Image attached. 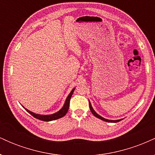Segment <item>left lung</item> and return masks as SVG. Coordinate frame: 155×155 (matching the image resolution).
I'll list each match as a JSON object with an SVG mask.
<instances>
[{"mask_svg":"<svg viewBox=\"0 0 155 155\" xmlns=\"http://www.w3.org/2000/svg\"><path fill=\"white\" fill-rule=\"evenodd\" d=\"M89 106H90V111H91L92 114H93L95 117H97V118L100 119V120H104V121H105V122H120V121H121V120H122H122H107V119H105V118H104V117H102L101 116H100V115L97 114L96 113V112L95 111V110L93 109V108L92 107V105H91V104H90V101H89Z\"/></svg>","mask_w":155,"mask_h":155,"instance_id":"left-lung-1","label":"left lung"}]
</instances>
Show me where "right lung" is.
Returning <instances> with one entry per match:
<instances>
[{
  "mask_svg": "<svg viewBox=\"0 0 155 155\" xmlns=\"http://www.w3.org/2000/svg\"><path fill=\"white\" fill-rule=\"evenodd\" d=\"M74 90H75V88L73 89V90H71V92H70V94H69L68 96L67 97V98H66V100H65V104H64V106H63V108H62L60 111L56 112V113L53 114H50V115L38 114H35V113H33V112L29 111V110H28L25 108V109L26 111L28 112V113L31 114L32 116L34 117L35 118L38 119V120L44 121V122H49V121L58 120V119H60V118H61V117H64L67 114V112H68V108H69V105H70L71 97L73 93H74Z\"/></svg>",
  "mask_w": 155,
  "mask_h": 155,
  "instance_id": "obj_1",
  "label": "right lung"
}]
</instances>
